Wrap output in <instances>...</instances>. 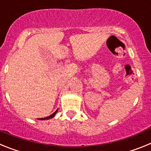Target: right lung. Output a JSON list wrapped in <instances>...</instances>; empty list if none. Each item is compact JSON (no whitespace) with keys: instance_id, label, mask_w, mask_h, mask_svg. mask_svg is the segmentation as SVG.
<instances>
[{"instance_id":"1","label":"right lung","mask_w":151,"mask_h":151,"mask_svg":"<svg viewBox=\"0 0 151 151\" xmlns=\"http://www.w3.org/2000/svg\"><path fill=\"white\" fill-rule=\"evenodd\" d=\"M57 110H56V111L54 112V113H53V114H51V115H50V116H47V117H45V118H40L39 119H41V120H45V119H51V118H53V117H54V116H55V114H56V113H57Z\"/></svg>"}]
</instances>
